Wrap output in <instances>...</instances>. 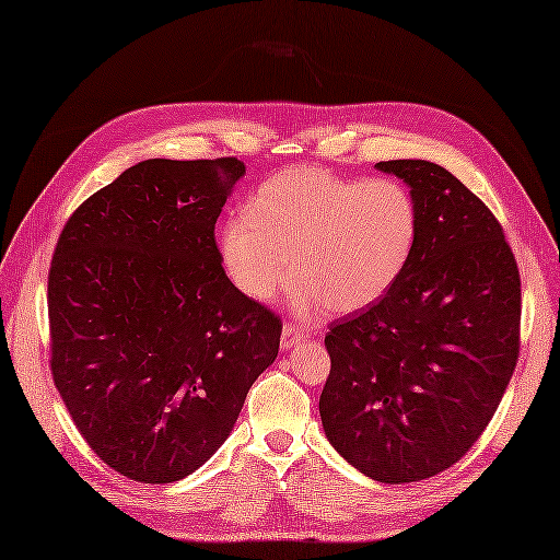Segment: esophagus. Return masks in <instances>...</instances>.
Masks as SVG:
<instances>
[{
    "mask_svg": "<svg viewBox=\"0 0 560 560\" xmlns=\"http://www.w3.org/2000/svg\"><path fill=\"white\" fill-rule=\"evenodd\" d=\"M305 338V331H300L298 326H293V324H285L283 326V331H281V348L283 350H291V348H295L300 340Z\"/></svg>",
    "mask_w": 560,
    "mask_h": 560,
    "instance_id": "34e87169",
    "label": "esophagus"
}]
</instances>
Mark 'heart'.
Masks as SVG:
<instances>
[{
  "mask_svg": "<svg viewBox=\"0 0 560 560\" xmlns=\"http://www.w3.org/2000/svg\"><path fill=\"white\" fill-rule=\"evenodd\" d=\"M419 229L417 198L402 182L298 165L257 186L246 212L229 214L218 248L243 295L269 300L295 267L291 303L300 314L328 305L348 314L395 289L417 250Z\"/></svg>",
  "mask_w": 560,
  "mask_h": 560,
  "instance_id": "heart-1",
  "label": "heart"
}]
</instances>
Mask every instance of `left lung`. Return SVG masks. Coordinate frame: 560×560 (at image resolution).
<instances>
[{
	"label": "left lung",
	"mask_w": 560,
	"mask_h": 560,
	"mask_svg": "<svg viewBox=\"0 0 560 560\" xmlns=\"http://www.w3.org/2000/svg\"><path fill=\"white\" fill-rule=\"evenodd\" d=\"M417 198L421 229L395 289L324 338L319 397L336 452L402 485L456 464L494 417L521 350V275L501 224L450 170L385 161Z\"/></svg>",
	"instance_id": "left-lung-1"
}]
</instances>
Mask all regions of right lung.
<instances>
[{
  "label": "right lung",
  "mask_w": 560,
  "mask_h": 560,
  "mask_svg": "<svg viewBox=\"0 0 560 560\" xmlns=\"http://www.w3.org/2000/svg\"><path fill=\"white\" fill-rule=\"evenodd\" d=\"M236 158H151L70 214L49 269L51 376L80 435L137 482H175L232 433L281 319L224 275Z\"/></svg>",
  "instance_id": "add662e5"
}]
</instances>
